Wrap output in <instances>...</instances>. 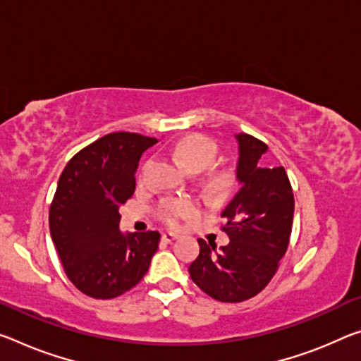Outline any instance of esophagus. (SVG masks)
<instances>
[{
    "mask_svg": "<svg viewBox=\"0 0 361 361\" xmlns=\"http://www.w3.org/2000/svg\"><path fill=\"white\" fill-rule=\"evenodd\" d=\"M176 238H178V234H175V233H165V234H162V241L167 243V244L173 243Z\"/></svg>",
    "mask_w": 361,
    "mask_h": 361,
    "instance_id": "34e87169",
    "label": "esophagus"
}]
</instances>
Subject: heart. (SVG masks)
<instances>
[{
	"label": "heart",
	"instance_id": "obj_1",
	"mask_svg": "<svg viewBox=\"0 0 361 361\" xmlns=\"http://www.w3.org/2000/svg\"><path fill=\"white\" fill-rule=\"evenodd\" d=\"M173 157L190 171H201L215 162L219 156V146L215 141L204 135H190L175 142ZM219 181H226V175H220ZM159 219L167 225H176L181 220H188L197 214L196 201L188 197L164 199L159 205Z\"/></svg>",
	"mask_w": 361,
	"mask_h": 361
}]
</instances>
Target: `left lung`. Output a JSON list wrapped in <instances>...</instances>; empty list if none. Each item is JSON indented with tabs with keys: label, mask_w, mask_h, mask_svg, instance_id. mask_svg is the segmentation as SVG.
Returning <instances> with one entry per match:
<instances>
[{
	"label": "left lung",
	"mask_w": 361,
	"mask_h": 361,
	"mask_svg": "<svg viewBox=\"0 0 361 361\" xmlns=\"http://www.w3.org/2000/svg\"><path fill=\"white\" fill-rule=\"evenodd\" d=\"M239 147L236 178L241 190L221 212L230 243L197 239L201 250L190 265L191 279L220 302H243L270 283L288 250L294 194L283 167L267 169L268 146L247 133L234 135Z\"/></svg>",
	"instance_id": "obj_1"
}]
</instances>
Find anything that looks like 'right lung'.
<instances>
[{"instance_id": "1", "label": "right lung", "mask_w": 361, "mask_h": 361, "mask_svg": "<svg viewBox=\"0 0 361 361\" xmlns=\"http://www.w3.org/2000/svg\"><path fill=\"white\" fill-rule=\"evenodd\" d=\"M156 138L117 131L77 152L62 171L49 209V231L66 274L93 299H114L138 284L160 234L120 231V205L135 192L142 152Z\"/></svg>"}]
</instances>
